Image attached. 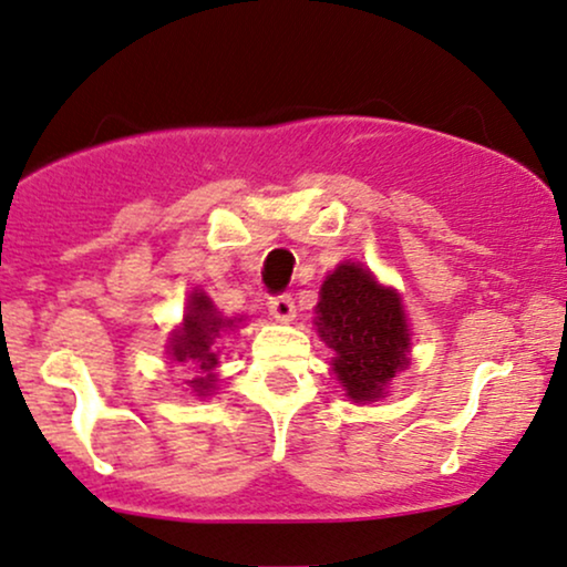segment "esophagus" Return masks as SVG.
<instances>
[{"label": "esophagus", "mask_w": 567, "mask_h": 567, "mask_svg": "<svg viewBox=\"0 0 567 567\" xmlns=\"http://www.w3.org/2000/svg\"><path fill=\"white\" fill-rule=\"evenodd\" d=\"M269 313L277 319V322L288 324L296 317V303H292L290 296H275L269 298Z\"/></svg>", "instance_id": "esophagus-1"}]
</instances>
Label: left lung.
I'll return each mask as SVG.
<instances>
[{
  "label": "left lung",
  "instance_id": "8db88e82",
  "mask_svg": "<svg viewBox=\"0 0 567 567\" xmlns=\"http://www.w3.org/2000/svg\"><path fill=\"white\" fill-rule=\"evenodd\" d=\"M317 332L332 351V372L351 401L383 399L409 364V324L401 296L361 264H340L319 290Z\"/></svg>",
  "mask_w": 567,
  "mask_h": 567
}]
</instances>
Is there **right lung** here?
<instances>
[{"label":"right lung","instance_id":"1","mask_svg":"<svg viewBox=\"0 0 567 567\" xmlns=\"http://www.w3.org/2000/svg\"><path fill=\"white\" fill-rule=\"evenodd\" d=\"M243 322V317H221V311H216V306L203 290L189 292L187 313H184V322L179 330L172 332L168 338V357L179 364H189L197 372L193 380H187V385L193 388L195 395H210L216 388V364H218V346L216 338L221 332L235 330Z\"/></svg>","mask_w":567,"mask_h":567}]
</instances>
